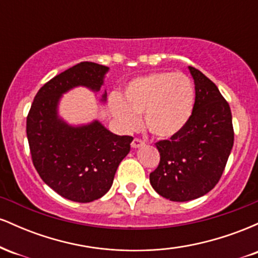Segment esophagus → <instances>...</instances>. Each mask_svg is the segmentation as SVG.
<instances>
[{"mask_svg": "<svg viewBox=\"0 0 258 258\" xmlns=\"http://www.w3.org/2000/svg\"><path fill=\"white\" fill-rule=\"evenodd\" d=\"M144 144V142L142 141V139H139V138H135L132 141V143H131V147L133 148V149H137V148H139V147H142Z\"/></svg>", "mask_w": 258, "mask_h": 258, "instance_id": "1", "label": "esophagus"}]
</instances>
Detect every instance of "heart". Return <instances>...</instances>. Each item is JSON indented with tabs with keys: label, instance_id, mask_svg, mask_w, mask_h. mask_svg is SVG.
I'll use <instances>...</instances> for the list:
<instances>
[{
	"label": "heart",
	"instance_id": "obj_1",
	"mask_svg": "<svg viewBox=\"0 0 258 258\" xmlns=\"http://www.w3.org/2000/svg\"><path fill=\"white\" fill-rule=\"evenodd\" d=\"M195 87L182 73L159 72L128 82L122 97L112 94L108 108L123 131H135L143 116L146 128L158 138L178 135L193 115Z\"/></svg>",
	"mask_w": 258,
	"mask_h": 258
}]
</instances>
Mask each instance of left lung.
<instances>
[{
  "label": "left lung",
  "instance_id": "left-lung-1",
  "mask_svg": "<svg viewBox=\"0 0 258 258\" xmlns=\"http://www.w3.org/2000/svg\"><path fill=\"white\" fill-rule=\"evenodd\" d=\"M188 69L195 84L193 115L178 135L155 144L160 164L149 176L156 193L179 203L198 199L217 184L234 143L229 104L211 80Z\"/></svg>",
  "mask_w": 258,
  "mask_h": 258
}]
</instances>
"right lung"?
Wrapping results in <instances>:
<instances>
[{
	"label": "right lung",
	"instance_id": "1",
	"mask_svg": "<svg viewBox=\"0 0 258 258\" xmlns=\"http://www.w3.org/2000/svg\"><path fill=\"white\" fill-rule=\"evenodd\" d=\"M109 68L92 61L74 65L44 84L26 119L34 166L47 185L76 203L108 193L120 162L131 149L130 136H117L98 120L70 125L59 115L63 94L75 87L100 91ZM106 91L100 102L105 103Z\"/></svg>",
	"mask_w": 258,
	"mask_h": 258
}]
</instances>
